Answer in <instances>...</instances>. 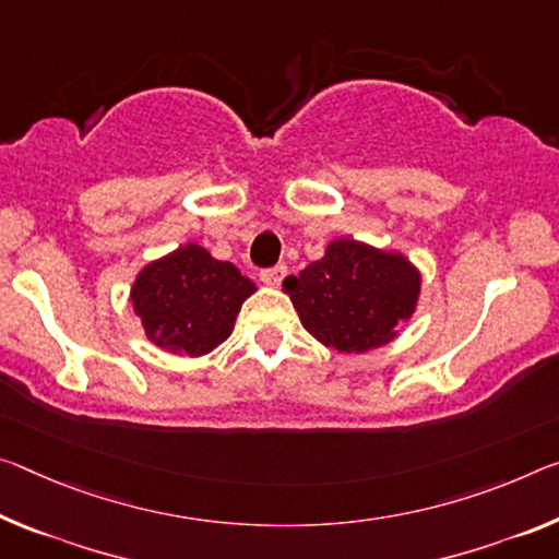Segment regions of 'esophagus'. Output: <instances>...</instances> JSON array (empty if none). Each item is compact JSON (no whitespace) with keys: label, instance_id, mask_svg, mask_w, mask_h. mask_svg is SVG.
<instances>
[{"label":"esophagus","instance_id":"1","mask_svg":"<svg viewBox=\"0 0 559 559\" xmlns=\"http://www.w3.org/2000/svg\"><path fill=\"white\" fill-rule=\"evenodd\" d=\"M283 276H286V265H283V263L273 265V269H263L261 271V281L265 283V286H281Z\"/></svg>","mask_w":559,"mask_h":559}]
</instances>
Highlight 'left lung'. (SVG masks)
<instances>
[{"label": "left lung", "instance_id": "1", "mask_svg": "<svg viewBox=\"0 0 559 559\" xmlns=\"http://www.w3.org/2000/svg\"><path fill=\"white\" fill-rule=\"evenodd\" d=\"M283 288L308 333L335 350L362 353L395 338L418 300L420 276L401 253L341 238Z\"/></svg>", "mask_w": 559, "mask_h": 559}]
</instances>
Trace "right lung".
I'll use <instances>...</instances> for the list:
<instances>
[{"mask_svg": "<svg viewBox=\"0 0 559 559\" xmlns=\"http://www.w3.org/2000/svg\"><path fill=\"white\" fill-rule=\"evenodd\" d=\"M253 281L197 243L148 263L131 288V304L148 341L174 356H203L234 331Z\"/></svg>", "mask_w": 559, "mask_h": 559, "instance_id": "right-lung-1", "label": "right lung"}]
</instances>
